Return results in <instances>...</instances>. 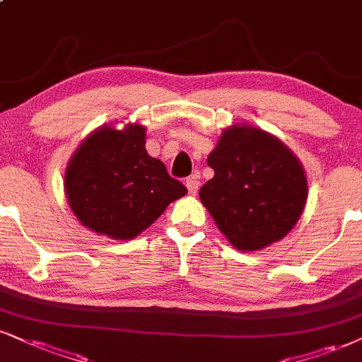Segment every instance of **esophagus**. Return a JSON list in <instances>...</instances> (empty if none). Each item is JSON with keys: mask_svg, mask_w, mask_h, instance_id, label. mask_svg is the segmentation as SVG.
<instances>
[{"mask_svg": "<svg viewBox=\"0 0 362 362\" xmlns=\"http://www.w3.org/2000/svg\"><path fill=\"white\" fill-rule=\"evenodd\" d=\"M186 188H188V193L189 194H196V191H198V186H199V181H198V176L193 174V176H189L188 180L185 181Z\"/></svg>", "mask_w": 362, "mask_h": 362, "instance_id": "34e87169", "label": "esophagus"}]
</instances>
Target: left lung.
I'll list each match as a JSON object with an SVG mask.
<instances>
[{
  "label": "left lung",
  "instance_id": "8db88e82",
  "mask_svg": "<svg viewBox=\"0 0 362 362\" xmlns=\"http://www.w3.org/2000/svg\"><path fill=\"white\" fill-rule=\"evenodd\" d=\"M208 166L215 176L199 199L235 248L253 252L282 240L307 202V177L296 154L262 129H225Z\"/></svg>",
  "mask_w": 362,
  "mask_h": 362
}]
</instances>
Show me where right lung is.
Returning <instances> with one entry per match:
<instances>
[{
    "mask_svg": "<svg viewBox=\"0 0 362 362\" xmlns=\"http://www.w3.org/2000/svg\"><path fill=\"white\" fill-rule=\"evenodd\" d=\"M65 194L78 221L97 235L132 240L188 193L146 151V127H99L65 169Z\"/></svg>",
    "mask_w": 362,
    "mask_h": 362,
    "instance_id": "obj_1",
    "label": "right lung"
}]
</instances>
